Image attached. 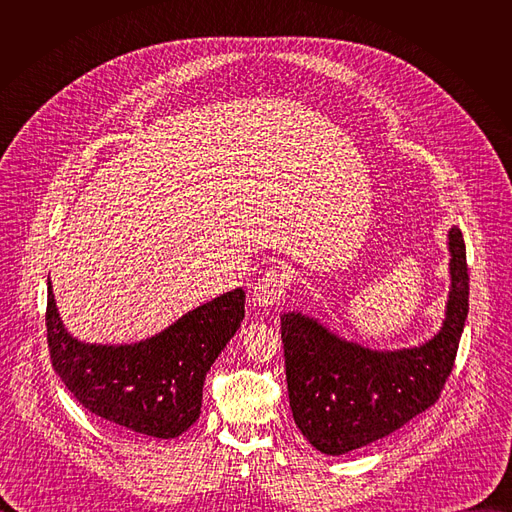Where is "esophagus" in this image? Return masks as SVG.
I'll return each instance as SVG.
<instances>
[{
	"label": "esophagus",
	"mask_w": 512,
	"mask_h": 512,
	"mask_svg": "<svg viewBox=\"0 0 512 512\" xmlns=\"http://www.w3.org/2000/svg\"><path fill=\"white\" fill-rule=\"evenodd\" d=\"M289 287V275L283 269H269L253 289V302L259 308H275L283 302Z\"/></svg>",
	"instance_id": "1"
}]
</instances>
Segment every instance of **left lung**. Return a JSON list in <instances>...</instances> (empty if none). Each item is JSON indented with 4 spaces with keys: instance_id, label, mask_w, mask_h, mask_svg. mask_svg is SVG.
<instances>
[{
    "instance_id": "obj_1",
    "label": "left lung",
    "mask_w": 512,
    "mask_h": 512,
    "mask_svg": "<svg viewBox=\"0 0 512 512\" xmlns=\"http://www.w3.org/2000/svg\"><path fill=\"white\" fill-rule=\"evenodd\" d=\"M450 294L440 332L399 350L340 338L302 312L281 314L289 407L306 440L326 456L369 446L431 407L454 369L468 318L470 279L458 227L448 233Z\"/></svg>"
}]
</instances>
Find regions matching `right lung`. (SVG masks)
I'll return each mask as SVG.
<instances>
[{
    "instance_id": "right-lung-1",
    "label": "right lung",
    "mask_w": 512,
    "mask_h": 512,
    "mask_svg": "<svg viewBox=\"0 0 512 512\" xmlns=\"http://www.w3.org/2000/svg\"><path fill=\"white\" fill-rule=\"evenodd\" d=\"M245 318L237 287L133 344H91L72 336L48 277L46 334L56 375L91 413L160 437L182 435L200 417L204 377Z\"/></svg>"
}]
</instances>
